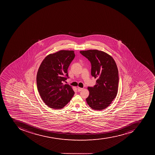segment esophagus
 <instances>
[{
	"mask_svg": "<svg viewBox=\"0 0 155 155\" xmlns=\"http://www.w3.org/2000/svg\"><path fill=\"white\" fill-rule=\"evenodd\" d=\"M83 88H81V87H78V91H81L83 90Z\"/></svg>",
	"mask_w": 155,
	"mask_h": 155,
	"instance_id": "esophagus-1",
	"label": "esophagus"
}]
</instances>
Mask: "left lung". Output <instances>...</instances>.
Returning <instances> with one entry per match:
<instances>
[{"label":"left lung","instance_id":"1","mask_svg":"<svg viewBox=\"0 0 155 155\" xmlns=\"http://www.w3.org/2000/svg\"><path fill=\"white\" fill-rule=\"evenodd\" d=\"M91 64V76L96 78L93 87H88L89 95L86 101L93 110H104L116 97L118 88V70L111 56L103 51L88 50L80 51Z\"/></svg>","mask_w":155,"mask_h":155}]
</instances>
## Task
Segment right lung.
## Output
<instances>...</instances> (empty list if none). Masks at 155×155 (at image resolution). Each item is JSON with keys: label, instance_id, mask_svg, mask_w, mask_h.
Segmentation results:
<instances>
[{"label": "right lung", "instance_id": "right-lung-1", "mask_svg": "<svg viewBox=\"0 0 155 155\" xmlns=\"http://www.w3.org/2000/svg\"><path fill=\"white\" fill-rule=\"evenodd\" d=\"M74 57L73 50H60L48 55L41 64L37 86L42 100L49 107L62 109L74 95L72 87L63 82L69 78L67 70Z\"/></svg>", "mask_w": 155, "mask_h": 155}]
</instances>
